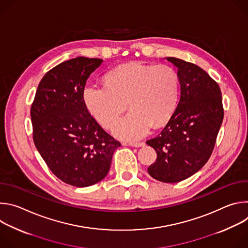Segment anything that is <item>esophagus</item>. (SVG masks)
I'll use <instances>...</instances> for the list:
<instances>
[{"mask_svg": "<svg viewBox=\"0 0 248 248\" xmlns=\"http://www.w3.org/2000/svg\"><path fill=\"white\" fill-rule=\"evenodd\" d=\"M128 145H130L132 147H141V146H144L145 143L143 142V141L142 142H129Z\"/></svg>", "mask_w": 248, "mask_h": 248, "instance_id": "esophagus-1", "label": "esophagus"}]
</instances>
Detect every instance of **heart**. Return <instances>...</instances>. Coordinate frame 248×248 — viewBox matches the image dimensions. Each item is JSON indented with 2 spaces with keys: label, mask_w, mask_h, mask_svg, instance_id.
I'll list each match as a JSON object with an SVG mask.
<instances>
[{
  "label": "heart",
  "mask_w": 248,
  "mask_h": 248,
  "mask_svg": "<svg viewBox=\"0 0 248 248\" xmlns=\"http://www.w3.org/2000/svg\"><path fill=\"white\" fill-rule=\"evenodd\" d=\"M180 93V78L168 65L126 63L104 77L103 85L89 84L83 101L90 114L111 128L125 110L130 112L116 124L115 135L138 139L150 127H160L172 115Z\"/></svg>",
  "instance_id": "heart-1"
}]
</instances>
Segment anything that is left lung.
<instances>
[{"instance_id":"1","label":"left lung","mask_w":248,"mask_h":248,"mask_svg":"<svg viewBox=\"0 0 248 248\" xmlns=\"http://www.w3.org/2000/svg\"><path fill=\"white\" fill-rule=\"evenodd\" d=\"M178 68L181 98L161 133L146 141L157 153L148 172L162 183L182 182L197 172L213 152L224 119L218 83L198 65L169 57Z\"/></svg>"}]
</instances>
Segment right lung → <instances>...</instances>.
Returning <instances> with one entry per match:
<instances>
[{
	"mask_svg": "<svg viewBox=\"0 0 248 248\" xmlns=\"http://www.w3.org/2000/svg\"><path fill=\"white\" fill-rule=\"evenodd\" d=\"M102 62L78 57L53 67L41 79L30 110L38 152L58 179L77 187L102 181L122 145L100 126L83 101L86 80Z\"/></svg>",
	"mask_w": 248,
	"mask_h": 248,
	"instance_id": "right-lung-1",
	"label": "right lung"
}]
</instances>
